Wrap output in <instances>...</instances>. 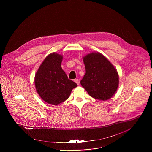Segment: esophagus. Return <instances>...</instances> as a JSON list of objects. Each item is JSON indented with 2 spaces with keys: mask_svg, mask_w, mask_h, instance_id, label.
Returning <instances> with one entry per match:
<instances>
[{
  "mask_svg": "<svg viewBox=\"0 0 152 152\" xmlns=\"http://www.w3.org/2000/svg\"><path fill=\"white\" fill-rule=\"evenodd\" d=\"M74 82H75V83H76L78 85H79V84H80V81H79V80H78V79H77V78H76V79H75V80H74Z\"/></svg>",
  "mask_w": 152,
  "mask_h": 152,
  "instance_id": "1",
  "label": "esophagus"
}]
</instances>
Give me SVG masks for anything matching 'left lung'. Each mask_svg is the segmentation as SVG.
<instances>
[{"label": "left lung", "instance_id": "1", "mask_svg": "<svg viewBox=\"0 0 152 152\" xmlns=\"http://www.w3.org/2000/svg\"><path fill=\"white\" fill-rule=\"evenodd\" d=\"M86 73L81 85L92 98L108 100L116 92L119 86L118 73L102 54L92 53L83 57Z\"/></svg>", "mask_w": 152, "mask_h": 152}]
</instances>
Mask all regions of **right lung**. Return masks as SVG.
Segmentation results:
<instances>
[{"instance_id":"add662e5","label":"right lung","mask_w":152,"mask_h":152,"mask_svg":"<svg viewBox=\"0 0 152 152\" xmlns=\"http://www.w3.org/2000/svg\"><path fill=\"white\" fill-rule=\"evenodd\" d=\"M63 56L56 53L47 56L38 69L34 78L36 91L49 104L58 105L68 98L77 84L68 78L61 68Z\"/></svg>"}]
</instances>
